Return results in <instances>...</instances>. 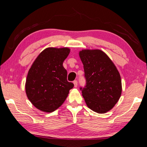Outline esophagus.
I'll return each instance as SVG.
<instances>
[{
	"label": "esophagus",
	"instance_id": "1",
	"mask_svg": "<svg viewBox=\"0 0 147 147\" xmlns=\"http://www.w3.org/2000/svg\"><path fill=\"white\" fill-rule=\"evenodd\" d=\"M73 84H74V87H75V88H76L77 86H78V81H77V80H74V81L73 82Z\"/></svg>",
	"mask_w": 147,
	"mask_h": 147
}]
</instances>
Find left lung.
Listing matches in <instances>:
<instances>
[{
  "label": "left lung",
  "mask_w": 147,
  "mask_h": 147,
  "mask_svg": "<svg viewBox=\"0 0 147 147\" xmlns=\"http://www.w3.org/2000/svg\"><path fill=\"white\" fill-rule=\"evenodd\" d=\"M79 55L86 79V86L80 89L87 106L96 113H106L113 108L121 96L120 74L100 50H83Z\"/></svg>",
  "instance_id": "obj_1"
}]
</instances>
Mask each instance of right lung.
Here are the masks:
<instances>
[{
	"instance_id": "obj_1",
	"label": "right lung",
	"mask_w": 147,
	"mask_h": 147,
	"mask_svg": "<svg viewBox=\"0 0 147 147\" xmlns=\"http://www.w3.org/2000/svg\"><path fill=\"white\" fill-rule=\"evenodd\" d=\"M68 48H47L39 54L28 71L26 81L27 97L45 112H53L64 102L74 84L67 80L63 63Z\"/></svg>"
}]
</instances>
